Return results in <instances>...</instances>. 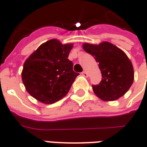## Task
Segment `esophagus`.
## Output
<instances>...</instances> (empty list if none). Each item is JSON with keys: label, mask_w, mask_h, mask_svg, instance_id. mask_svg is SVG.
<instances>
[{"label": "esophagus", "mask_w": 147, "mask_h": 147, "mask_svg": "<svg viewBox=\"0 0 147 147\" xmlns=\"http://www.w3.org/2000/svg\"><path fill=\"white\" fill-rule=\"evenodd\" d=\"M82 76H84V77H85V78H87L88 77V74H87V72H85V71H83L82 73Z\"/></svg>", "instance_id": "34e87169"}]
</instances>
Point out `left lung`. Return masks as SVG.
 <instances>
[{
    "instance_id": "left-lung-1",
    "label": "left lung",
    "mask_w": 147,
    "mask_h": 147,
    "mask_svg": "<svg viewBox=\"0 0 147 147\" xmlns=\"http://www.w3.org/2000/svg\"><path fill=\"white\" fill-rule=\"evenodd\" d=\"M84 51L92 55L101 71L102 80L92 90L104 101H113L128 91L134 82V68L124 52L109 42L100 44L85 42Z\"/></svg>"
}]
</instances>
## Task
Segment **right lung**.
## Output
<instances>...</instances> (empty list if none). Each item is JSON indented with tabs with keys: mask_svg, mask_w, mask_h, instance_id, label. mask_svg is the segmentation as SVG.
Segmentation results:
<instances>
[{
	"mask_svg": "<svg viewBox=\"0 0 147 147\" xmlns=\"http://www.w3.org/2000/svg\"><path fill=\"white\" fill-rule=\"evenodd\" d=\"M73 43L58 39L42 43L24 64L22 81L30 95L43 104H54L68 93L79 74L73 70L68 59Z\"/></svg>",
	"mask_w": 147,
	"mask_h": 147,
	"instance_id": "1",
	"label": "right lung"
}]
</instances>
